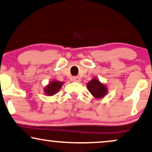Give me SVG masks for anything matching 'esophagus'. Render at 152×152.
Here are the masks:
<instances>
[{
    "label": "esophagus",
    "instance_id": "esophagus-1",
    "mask_svg": "<svg viewBox=\"0 0 152 152\" xmlns=\"http://www.w3.org/2000/svg\"><path fill=\"white\" fill-rule=\"evenodd\" d=\"M72 79L74 81H78V80H79V77H78V76H74Z\"/></svg>",
    "mask_w": 152,
    "mask_h": 152
}]
</instances>
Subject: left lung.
Instances as JSON below:
<instances>
[{
    "instance_id": "left-lung-1",
    "label": "left lung",
    "mask_w": 152,
    "mask_h": 152,
    "mask_svg": "<svg viewBox=\"0 0 152 152\" xmlns=\"http://www.w3.org/2000/svg\"><path fill=\"white\" fill-rule=\"evenodd\" d=\"M87 88L90 93L95 98H102L107 93V88L104 84L101 83L99 80L94 78L88 83Z\"/></svg>"
}]
</instances>
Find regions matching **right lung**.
Returning <instances> with one entry per match:
<instances>
[{"label": "right lung", "mask_w": 152, "mask_h": 152, "mask_svg": "<svg viewBox=\"0 0 152 152\" xmlns=\"http://www.w3.org/2000/svg\"><path fill=\"white\" fill-rule=\"evenodd\" d=\"M63 85V82L57 81V80H54V81L50 83L46 86L44 90L46 95L51 96L55 95L57 93Z\"/></svg>", "instance_id": "obj_1"}]
</instances>
